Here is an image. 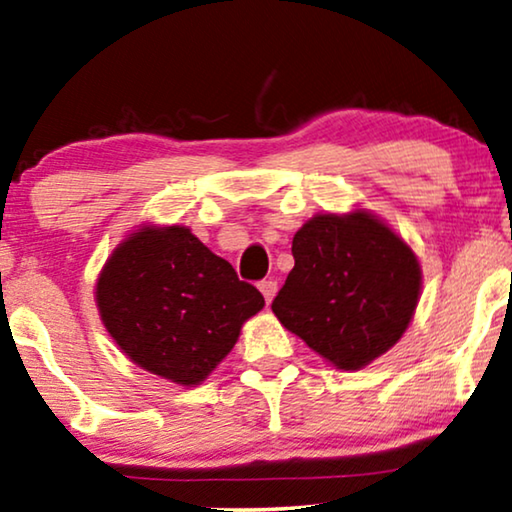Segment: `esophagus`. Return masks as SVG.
Instances as JSON below:
<instances>
[{
  "mask_svg": "<svg viewBox=\"0 0 512 512\" xmlns=\"http://www.w3.org/2000/svg\"><path fill=\"white\" fill-rule=\"evenodd\" d=\"M259 292L264 294L266 303H271L273 299H276V294H278V282H276V280H264V282H259Z\"/></svg>",
  "mask_w": 512,
  "mask_h": 512,
  "instance_id": "34e87169",
  "label": "esophagus"
}]
</instances>
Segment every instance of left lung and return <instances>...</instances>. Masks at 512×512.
Returning <instances> with one entry per match:
<instances>
[{
    "label": "left lung",
    "mask_w": 512,
    "mask_h": 512,
    "mask_svg": "<svg viewBox=\"0 0 512 512\" xmlns=\"http://www.w3.org/2000/svg\"><path fill=\"white\" fill-rule=\"evenodd\" d=\"M294 269L273 299L287 331L338 370H361L395 347L421 299V262L368 209L315 213L292 239Z\"/></svg>",
    "instance_id": "1"
}]
</instances>
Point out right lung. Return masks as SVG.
I'll use <instances>...</instances> for the list:
<instances>
[{"label": "right lung", "mask_w": 512, "mask_h": 512, "mask_svg": "<svg viewBox=\"0 0 512 512\" xmlns=\"http://www.w3.org/2000/svg\"><path fill=\"white\" fill-rule=\"evenodd\" d=\"M94 301L126 358L186 388L218 368L264 308V296L186 225L156 223L137 225L112 250Z\"/></svg>", "instance_id": "obj_1"}]
</instances>
